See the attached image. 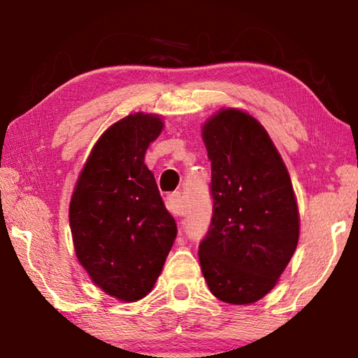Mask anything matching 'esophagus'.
I'll return each instance as SVG.
<instances>
[{
  "label": "esophagus",
  "mask_w": 358,
  "mask_h": 358,
  "mask_svg": "<svg viewBox=\"0 0 358 358\" xmlns=\"http://www.w3.org/2000/svg\"><path fill=\"white\" fill-rule=\"evenodd\" d=\"M166 207L171 211L173 216H181L183 215V205H181V194L180 192H172L169 194L166 199Z\"/></svg>",
  "instance_id": "1"
}]
</instances>
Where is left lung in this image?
<instances>
[{
    "mask_svg": "<svg viewBox=\"0 0 358 358\" xmlns=\"http://www.w3.org/2000/svg\"><path fill=\"white\" fill-rule=\"evenodd\" d=\"M213 216L199 260L216 299L248 305L275 287L299 243L292 181L257 120L237 108L203 124Z\"/></svg>",
    "mask_w": 358,
    "mask_h": 358,
    "instance_id": "8db88e82",
    "label": "left lung"
}]
</instances>
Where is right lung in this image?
<instances>
[{"mask_svg":"<svg viewBox=\"0 0 358 358\" xmlns=\"http://www.w3.org/2000/svg\"><path fill=\"white\" fill-rule=\"evenodd\" d=\"M156 115L134 113L112 124L96 142L69 207L78 262L106 294L143 299L159 276L177 238L145 151L159 136Z\"/></svg>","mask_w":358,"mask_h":358,"instance_id":"right-lung-1","label":"right lung"}]
</instances>
